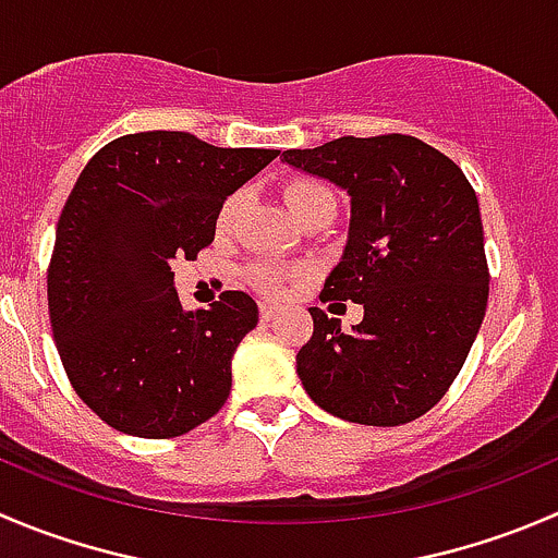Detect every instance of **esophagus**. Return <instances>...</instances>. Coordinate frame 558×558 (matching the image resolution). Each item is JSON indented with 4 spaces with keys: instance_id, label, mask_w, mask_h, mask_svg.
I'll list each match as a JSON object with an SVG mask.
<instances>
[{
    "instance_id": "esophagus-1",
    "label": "esophagus",
    "mask_w": 558,
    "mask_h": 558,
    "mask_svg": "<svg viewBox=\"0 0 558 558\" xmlns=\"http://www.w3.org/2000/svg\"><path fill=\"white\" fill-rule=\"evenodd\" d=\"M278 316V307L275 305H262V322H272Z\"/></svg>"
}]
</instances>
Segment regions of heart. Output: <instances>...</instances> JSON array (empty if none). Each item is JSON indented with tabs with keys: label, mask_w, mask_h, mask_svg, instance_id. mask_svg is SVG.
Listing matches in <instances>:
<instances>
[{
	"label": "heart",
	"mask_w": 558,
	"mask_h": 558,
	"mask_svg": "<svg viewBox=\"0 0 558 558\" xmlns=\"http://www.w3.org/2000/svg\"><path fill=\"white\" fill-rule=\"evenodd\" d=\"M240 202H242L240 193H231V196L226 198L223 207H220V215H218L220 229H229V226L234 223ZM283 202H286V207H289V213L294 215L296 223L307 220L311 215L322 213V209H335L332 191H329L324 182L307 180V177L286 182ZM286 278H289V272H283V269H278V267H267V264H262V267L253 269V283H256L262 291H267V294H280L286 286Z\"/></svg>",
	"instance_id": "obj_1"
}]
</instances>
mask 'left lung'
I'll use <instances>...</instances> for the list:
<instances>
[{"mask_svg":"<svg viewBox=\"0 0 558 558\" xmlns=\"http://www.w3.org/2000/svg\"><path fill=\"white\" fill-rule=\"evenodd\" d=\"M283 163L349 193V236L322 300L365 311L343 332L311 307L302 387L349 423H411L456 381L488 305L477 193L447 155L400 133L286 149Z\"/></svg>","mask_w":558,"mask_h":558,"instance_id":"left-lung-1","label":"left lung"}]
</instances>
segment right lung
Here are the masks:
<instances>
[{"instance_id": "right-lung-1", "label": "right lung", "mask_w": 558, "mask_h": 558, "mask_svg": "<svg viewBox=\"0 0 558 558\" xmlns=\"http://www.w3.org/2000/svg\"><path fill=\"white\" fill-rule=\"evenodd\" d=\"M275 158L149 130L106 144L81 171L57 223L48 313L64 373L102 423L171 439L226 403L258 305L226 291L209 311H185L171 262L196 258L226 198Z\"/></svg>"}]
</instances>
